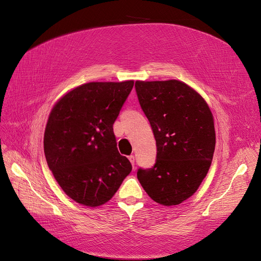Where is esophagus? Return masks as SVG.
<instances>
[{
	"label": "esophagus",
	"mask_w": 261,
	"mask_h": 261,
	"mask_svg": "<svg viewBox=\"0 0 261 261\" xmlns=\"http://www.w3.org/2000/svg\"><path fill=\"white\" fill-rule=\"evenodd\" d=\"M128 160L130 161V163H132V165H133V168H135V156H134V155H129V156H128Z\"/></svg>",
	"instance_id": "1"
}]
</instances>
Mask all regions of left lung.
<instances>
[{"label": "left lung", "mask_w": 261, "mask_h": 261, "mask_svg": "<svg viewBox=\"0 0 261 261\" xmlns=\"http://www.w3.org/2000/svg\"><path fill=\"white\" fill-rule=\"evenodd\" d=\"M135 88L156 144L155 163L139 169L138 180L155 202L179 204L196 193L209 171L216 147L213 115L183 82L137 81Z\"/></svg>", "instance_id": "obj_1"}]
</instances>
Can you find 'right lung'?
Instances as JSON below:
<instances>
[{
	"label": "right lung",
	"mask_w": 261,
	"mask_h": 261,
	"mask_svg": "<svg viewBox=\"0 0 261 261\" xmlns=\"http://www.w3.org/2000/svg\"><path fill=\"white\" fill-rule=\"evenodd\" d=\"M133 86L134 81L87 83L51 110L43 138L46 162L64 193L84 206L109 201L132 171L117 150L113 124Z\"/></svg>",
	"instance_id": "obj_1"
}]
</instances>
